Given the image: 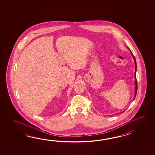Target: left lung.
Returning <instances> with one entry per match:
<instances>
[{
    "instance_id": "8db88e82",
    "label": "left lung",
    "mask_w": 155,
    "mask_h": 155,
    "mask_svg": "<svg viewBox=\"0 0 155 155\" xmlns=\"http://www.w3.org/2000/svg\"><path fill=\"white\" fill-rule=\"evenodd\" d=\"M132 56L134 57V61H135V97H134V99H135V97H136V94H137V82L136 77V70H137V65H136V59H135V56H134V55H133L132 54Z\"/></svg>"
}]
</instances>
